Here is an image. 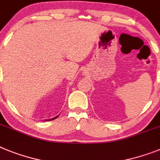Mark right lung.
<instances>
[{"instance_id":"right-lung-1","label":"right lung","mask_w":160,"mask_h":160,"mask_svg":"<svg viewBox=\"0 0 160 160\" xmlns=\"http://www.w3.org/2000/svg\"><path fill=\"white\" fill-rule=\"evenodd\" d=\"M58 117H59V115H58V116H56V117H55V118H50V119H45V120H44V121H47V122H48V121L55 120V118H58Z\"/></svg>"}]
</instances>
